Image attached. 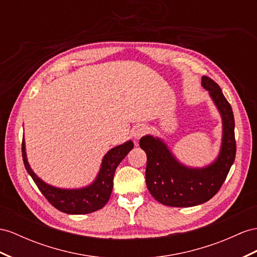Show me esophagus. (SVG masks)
<instances>
[{"label": "esophagus", "mask_w": 257, "mask_h": 257, "mask_svg": "<svg viewBox=\"0 0 257 257\" xmlns=\"http://www.w3.org/2000/svg\"><path fill=\"white\" fill-rule=\"evenodd\" d=\"M148 133V128L144 126V124H137V126L134 127V129L131 130V136H133L135 139L139 140L141 137H143Z\"/></svg>", "instance_id": "obj_1"}]
</instances>
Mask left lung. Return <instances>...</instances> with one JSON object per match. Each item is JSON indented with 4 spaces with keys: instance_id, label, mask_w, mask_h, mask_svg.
Returning a JSON list of instances; mask_svg holds the SVG:
<instances>
[{
    "instance_id": "1",
    "label": "left lung",
    "mask_w": 257,
    "mask_h": 257,
    "mask_svg": "<svg viewBox=\"0 0 257 257\" xmlns=\"http://www.w3.org/2000/svg\"><path fill=\"white\" fill-rule=\"evenodd\" d=\"M202 87L208 91L222 120L221 147L213 163L202 168L188 167L176 159L160 138L148 135L140 139V148L148 157L147 187L154 199L164 205L191 207L207 202L219 191L235 159L232 108L212 79L203 76Z\"/></svg>"
}]
</instances>
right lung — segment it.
Listing matches in <instances>:
<instances>
[{
	"instance_id": "right-lung-1",
	"label": "right lung",
	"mask_w": 257,
	"mask_h": 257,
	"mask_svg": "<svg viewBox=\"0 0 257 257\" xmlns=\"http://www.w3.org/2000/svg\"><path fill=\"white\" fill-rule=\"evenodd\" d=\"M134 149V142L127 141L109 150L104 155L100 172L91 185L80 189H61L45 183L31 169L26 154L25 139H23V161L28 174L37 187L52 205L66 214L82 215L101 209L109 200L113 190L115 170L119 163Z\"/></svg>"
}]
</instances>
